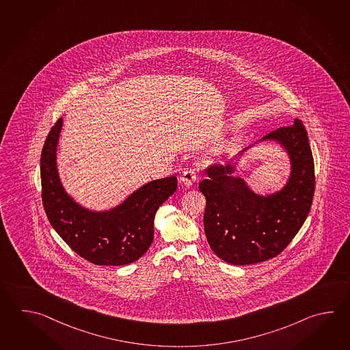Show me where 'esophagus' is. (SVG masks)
Returning a JSON list of instances; mask_svg holds the SVG:
<instances>
[{
  "instance_id": "34e87169",
  "label": "esophagus",
  "mask_w": 350,
  "mask_h": 350,
  "mask_svg": "<svg viewBox=\"0 0 350 350\" xmlns=\"http://www.w3.org/2000/svg\"><path fill=\"white\" fill-rule=\"evenodd\" d=\"M198 178V174H197V170L193 168V167H188L185 171L182 172V176H180V182L185 185V186L189 187L192 186L193 183Z\"/></svg>"
}]
</instances>
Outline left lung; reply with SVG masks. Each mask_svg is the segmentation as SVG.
Masks as SVG:
<instances>
[{"label":"left lung","mask_w":350,"mask_h":350,"mask_svg":"<svg viewBox=\"0 0 350 350\" xmlns=\"http://www.w3.org/2000/svg\"><path fill=\"white\" fill-rule=\"evenodd\" d=\"M263 139H277L292 161L289 182L280 192L260 197L242 179L230 176L233 165H212L200 191L207 200L204 232L209 247L224 262L259 263L277 257L307 219L315 189L314 159L303 122L271 131Z\"/></svg>","instance_id":"8db88e82"}]
</instances>
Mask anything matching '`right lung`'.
I'll use <instances>...</instances> for the list:
<instances>
[{"label":"right lung","instance_id":"add662e5","mask_svg":"<svg viewBox=\"0 0 350 350\" xmlns=\"http://www.w3.org/2000/svg\"><path fill=\"white\" fill-rule=\"evenodd\" d=\"M62 127L58 118L41 153V197L46 215L58 236L79 257L97 265H124L142 257L153 242V221L161 204L177 189L174 176L152 180L120 207L94 213L68 197L58 178L56 147Z\"/></svg>","mask_w":350,"mask_h":350}]
</instances>
